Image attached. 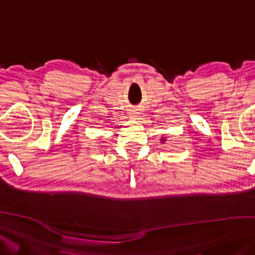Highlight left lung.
Returning a JSON list of instances; mask_svg holds the SVG:
<instances>
[{
  "label": "left lung",
  "mask_w": 255,
  "mask_h": 255,
  "mask_svg": "<svg viewBox=\"0 0 255 255\" xmlns=\"http://www.w3.org/2000/svg\"><path fill=\"white\" fill-rule=\"evenodd\" d=\"M166 141V138L165 136H163V138H160V143H164Z\"/></svg>",
  "instance_id": "8db88e82"
}]
</instances>
